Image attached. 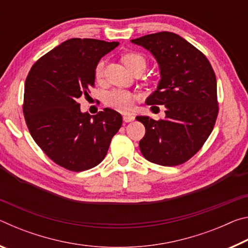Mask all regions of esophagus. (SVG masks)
<instances>
[{
  "instance_id": "esophagus-1",
  "label": "esophagus",
  "mask_w": 248,
  "mask_h": 248,
  "mask_svg": "<svg viewBox=\"0 0 248 248\" xmlns=\"http://www.w3.org/2000/svg\"><path fill=\"white\" fill-rule=\"evenodd\" d=\"M134 120V116L132 115H124V123H131V121Z\"/></svg>"
}]
</instances>
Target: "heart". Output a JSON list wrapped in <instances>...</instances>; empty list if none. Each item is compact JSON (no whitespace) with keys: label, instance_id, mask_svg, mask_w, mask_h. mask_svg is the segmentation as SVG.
Masks as SVG:
<instances>
[{"label":"heart","instance_id":"1","mask_svg":"<svg viewBox=\"0 0 248 248\" xmlns=\"http://www.w3.org/2000/svg\"><path fill=\"white\" fill-rule=\"evenodd\" d=\"M123 61L129 70H134L138 66L146 65L145 58L138 52H128L123 56ZM104 73V61H99L95 68L96 78H100ZM134 103V96L128 91L112 90L105 95V104L118 111H129Z\"/></svg>","mask_w":248,"mask_h":248}]
</instances>
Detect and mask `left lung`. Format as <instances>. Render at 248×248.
Returning a JSON list of instances; mask_svg holds the SVG:
<instances>
[{"label":"left lung","instance_id":"8db88e82","mask_svg":"<svg viewBox=\"0 0 248 248\" xmlns=\"http://www.w3.org/2000/svg\"><path fill=\"white\" fill-rule=\"evenodd\" d=\"M131 43L149 50L158 63L161 79L145 103L166 108L164 120L136 118L145 127L141 153L158 165L183 164L215 127L219 111L215 71L202 52L174 32L151 33Z\"/></svg>","mask_w":248,"mask_h":248}]
</instances>
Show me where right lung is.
I'll return each mask as SVG.
<instances>
[{"instance_id": "add662e5", "label": "right lung", "mask_w": 248, "mask_h": 248, "mask_svg": "<svg viewBox=\"0 0 248 248\" xmlns=\"http://www.w3.org/2000/svg\"><path fill=\"white\" fill-rule=\"evenodd\" d=\"M119 43L90 38L64 41L31 66L23 111L32 139L56 164L72 171L93 169L106 156L123 124L118 111L82 112L78 99L95 84V68Z\"/></svg>"}]
</instances>
